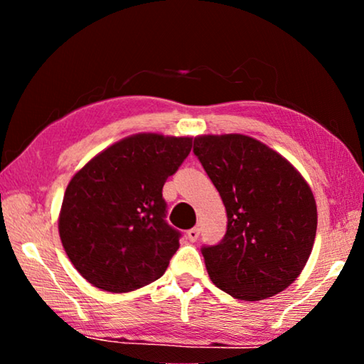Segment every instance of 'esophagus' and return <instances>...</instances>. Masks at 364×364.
I'll return each instance as SVG.
<instances>
[{
    "label": "esophagus",
    "mask_w": 364,
    "mask_h": 364,
    "mask_svg": "<svg viewBox=\"0 0 364 364\" xmlns=\"http://www.w3.org/2000/svg\"><path fill=\"white\" fill-rule=\"evenodd\" d=\"M199 234H200V230H199V228H193V230L186 231V237L189 239L191 242H196L197 239H199Z\"/></svg>",
    "instance_id": "34e87169"
}]
</instances>
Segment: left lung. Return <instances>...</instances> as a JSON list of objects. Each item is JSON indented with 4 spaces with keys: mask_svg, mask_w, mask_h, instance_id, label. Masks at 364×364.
Segmentation results:
<instances>
[{
    "mask_svg": "<svg viewBox=\"0 0 364 364\" xmlns=\"http://www.w3.org/2000/svg\"><path fill=\"white\" fill-rule=\"evenodd\" d=\"M194 154L221 196L228 226L204 245L212 282L239 300H262L297 279L316 236V202L287 160L245 134L194 138Z\"/></svg>",
    "mask_w": 364,
    "mask_h": 364,
    "instance_id": "8db88e82",
    "label": "left lung"
}]
</instances>
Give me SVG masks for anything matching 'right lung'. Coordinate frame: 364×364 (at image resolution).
Segmentation results:
<instances>
[{
	"label": "right lung",
	"instance_id": "1",
	"mask_svg": "<svg viewBox=\"0 0 364 364\" xmlns=\"http://www.w3.org/2000/svg\"><path fill=\"white\" fill-rule=\"evenodd\" d=\"M193 147V138L139 133L97 154L65 189L59 236L83 278L107 292L151 284L180 247L162 188Z\"/></svg>",
	"mask_w": 364,
	"mask_h": 364
}]
</instances>
